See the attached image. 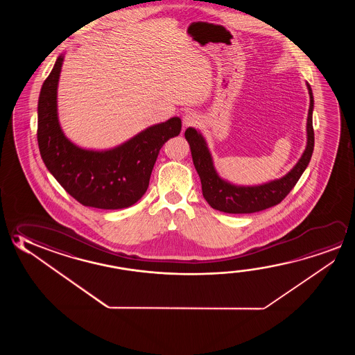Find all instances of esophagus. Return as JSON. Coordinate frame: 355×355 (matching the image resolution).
Here are the masks:
<instances>
[{
    "mask_svg": "<svg viewBox=\"0 0 355 355\" xmlns=\"http://www.w3.org/2000/svg\"><path fill=\"white\" fill-rule=\"evenodd\" d=\"M199 121H200V116L198 115L197 112H188V114H186V116L183 117V125L186 128L197 126Z\"/></svg>",
    "mask_w": 355,
    "mask_h": 355,
    "instance_id": "34e87169",
    "label": "esophagus"
}]
</instances>
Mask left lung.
I'll use <instances>...</instances> for the list:
<instances>
[{
    "mask_svg": "<svg viewBox=\"0 0 355 355\" xmlns=\"http://www.w3.org/2000/svg\"><path fill=\"white\" fill-rule=\"evenodd\" d=\"M309 93V109L307 119V146L296 166L279 180H271L261 186H234L221 180L216 173L209 150L203 136L196 128H188L184 132L192 152L193 163L202 182L203 197L213 209L229 214H250L271 208L281 203L286 196L296 186L304 169L307 168L314 148L313 94L307 83Z\"/></svg>",
    "mask_w": 355,
    "mask_h": 355,
    "instance_id": "8db88e82",
    "label": "left lung"
}]
</instances>
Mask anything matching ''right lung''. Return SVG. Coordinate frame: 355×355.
I'll use <instances>...</instances> for the list:
<instances>
[{"instance_id": "obj_1", "label": "right lung", "mask_w": 355, "mask_h": 355, "mask_svg": "<svg viewBox=\"0 0 355 355\" xmlns=\"http://www.w3.org/2000/svg\"><path fill=\"white\" fill-rule=\"evenodd\" d=\"M63 59L59 55L38 99L37 140L42 159L59 184L83 205L98 209L131 207L147 191L159 150L180 135L182 121L172 117L107 151L78 147L59 125L57 89Z\"/></svg>"}]
</instances>
